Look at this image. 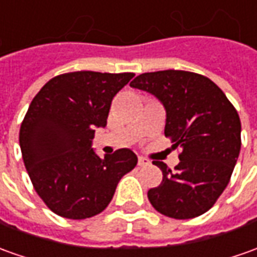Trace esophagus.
I'll list each match as a JSON object with an SVG mask.
<instances>
[{
	"label": "esophagus",
	"instance_id": "esophagus-1",
	"mask_svg": "<svg viewBox=\"0 0 257 257\" xmlns=\"http://www.w3.org/2000/svg\"><path fill=\"white\" fill-rule=\"evenodd\" d=\"M138 163H139V166H148L151 162H149L146 158H143V156H139V159H138Z\"/></svg>",
	"mask_w": 257,
	"mask_h": 257
}]
</instances>
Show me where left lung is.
<instances>
[{"instance_id": "obj_1", "label": "left lung", "mask_w": 257, "mask_h": 257, "mask_svg": "<svg viewBox=\"0 0 257 257\" xmlns=\"http://www.w3.org/2000/svg\"><path fill=\"white\" fill-rule=\"evenodd\" d=\"M131 87L151 92L163 104L165 135L181 151L176 172L153 160L163 180L148 191L149 201L174 219L202 215L226 188L238 160L240 119L235 106L214 81L191 71L143 73Z\"/></svg>"}]
</instances>
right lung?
Returning a JSON list of instances; mask_svg holds the SVG:
<instances>
[{
	"label": "right lung",
	"instance_id": "obj_1",
	"mask_svg": "<svg viewBox=\"0 0 257 257\" xmlns=\"http://www.w3.org/2000/svg\"><path fill=\"white\" fill-rule=\"evenodd\" d=\"M134 73L73 71L49 80L35 95L19 131L26 172L55 214L85 219L102 212L138 158L118 149L101 159L91 148L112 98Z\"/></svg>",
	"mask_w": 257,
	"mask_h": 257
}]
</instances>
